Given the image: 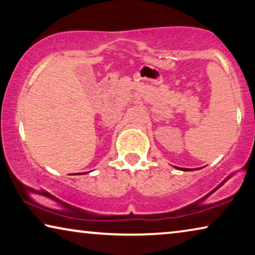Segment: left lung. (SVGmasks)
<instances>
[{
  "instance_id": "8db88e82",
  "label": "left lung",
  "mask_w": 255,
  "mask_h": 255,
  "mask_svg": "<svg viewBox=\"0 0 255 255\" xmlns=\"http://www.w3.org/2000/svg\"><path fill=\"white\" fill-rule=\"evenodd\" d=\"M174 167H177V166H174ZM178 170H181V171H195V170H199V168H182V167H177Z\"/></svg>"
}]
</instances>
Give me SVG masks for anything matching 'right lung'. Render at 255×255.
Listing matches in <instances>:
<instances>
[{
  "instance_id": "right-lung-1",
  "label": "right lung",
  "mask_w": 255,
  "mask_h": 255,
  "mask_svg": "<svg viewBox=\"0 0 255 255\" xmlns=\"http://www.w3.org/2000/svg\"><path fill=\"white\" fill-rule=\"evenodd\" d=\"M80 174H85V173H80Z\"/></svg>"
}]
</instances>
